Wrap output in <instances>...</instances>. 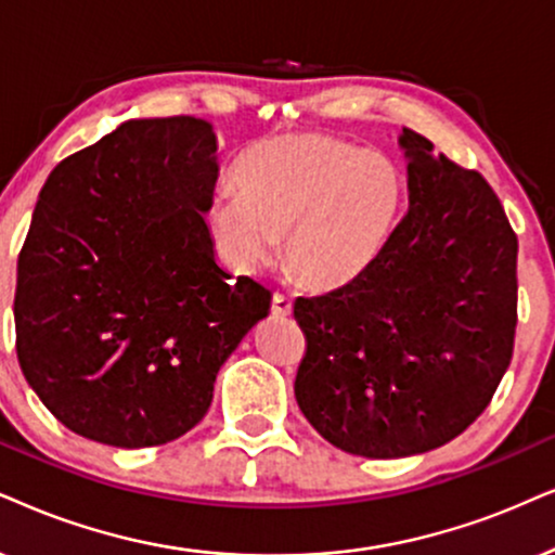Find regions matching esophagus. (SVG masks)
<instances>
[{"label":"esophagus","mask_w":555,"mask_h":555,"mask_svg":"<svg viewBox=\"0 0 555 555\" xmlns=\"http://www.w3.org/2000/svg\"><path fill=\"white\" fill-rule=\"evenodd\" d=\"M271 312L276 314V318H289V314H292V299L276 292V294H273V299H271Z\"/></svg>","instance_id":"obj_1"}]
</instances>
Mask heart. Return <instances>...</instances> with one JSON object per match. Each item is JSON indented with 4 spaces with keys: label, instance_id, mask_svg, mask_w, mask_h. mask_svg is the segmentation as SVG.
I'll use <instances>...</instances> for the list:
<instances>
[{
    "label": "heart",
    "instance_id": "heart-1",
    "mask_svg": "<svg viewBox=\"0 0 555 555\" xmlns=\"http://www.w3.org/2000/svg\"><path fill=\"white\" fill-rule=\"evenodd\" d=\"M237 196L215 202L212 230L230 261H286L314 289H343L378 263L406 205L402 168L348 140L297 132L266 138L235 166Z\"/></svg>",
    "mask_w": 555,
    "mask_h": 555
}]
</instances>
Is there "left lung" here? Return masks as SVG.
I'll list each match as a JSON object with an SVG mask.
<instances>
[{
    "mask_svg": "<svg viewBox=\"0 0 555 555\" xmlns=\"http://www.w3.org/2000/svg\"><path fill=\"white\" fill-rule=\"evenodd\" d=\"M410 209L366 276L299 297L294 397L327 443L366 459L446 446L492 402L517 327V235L481 179L404 128Z\"/></svg>",
    "mask_w": 555,
    "mask_h": 555,
    "instance_id": "obj_1",
    "label": "left lung"
}]
</instances>
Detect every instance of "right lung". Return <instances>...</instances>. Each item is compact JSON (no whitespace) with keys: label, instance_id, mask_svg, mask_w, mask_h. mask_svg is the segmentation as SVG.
Instances as JSON below:
<instances>
[{"label":"right lung","instance_id":"obj_1","mask_svg":"<svg viewBox=\"0 0 555 555\" xmlns=\"http://www.w3.org/2000/svg\"><path fill=\"white\" fill-rule=\"evenodd\" d=\"M217 138L196 117L128 120L63 158L17 258L20 369L51 415L115 448L164 446L212 404L215 378L271 292L230 279L205 212Z\"/></svg>","mask_w":555,"mask_h":555}]
</instances>
